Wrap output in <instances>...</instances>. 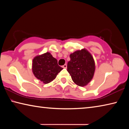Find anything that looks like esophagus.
<instances>
[{
    "instance_id": "34e87169",
    "label": "esophagus",
    "mask_w": 129,
    "mask_h": 129,
    "mask_svg": "<svg viewBox=\"0 0 129 129\" xmlns=\"http://www.w3.org/2000/svg\"><path fill=\"white\" fill-rule=\"evenodd\" d=\"M62 67L64 68H67V64H64V65L62 66Z\"/></svg>"
}]
</instances>
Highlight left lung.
Returning <instances> with one entry per match:
<instances>
[{"label": "left lung", "instance_id": "1", "mask_svg": "<svg viewBox=\"0 0 129 129\" xmlns=\"http://www.w3.org/2000/svg\"><path fill=\"white\" fill-rule=\"evenodd\" d=\"M67 71L76 85L85 86L92 80L95 71L93 56L86 49L78 50L70 54Z\"/></svg>", "mask_w": 129, "mask_h": 129}]
</instances>
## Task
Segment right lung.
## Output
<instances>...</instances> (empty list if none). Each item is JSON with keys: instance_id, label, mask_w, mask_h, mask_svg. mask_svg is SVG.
<instances>
[{"instance_id": "add662e5", "label": "right lung", "mask_w": 129, "mask_h": 129, "mask_svg": "<svg viewBox=\"0 0 129 129\" xmlns=\"http://www.w3.org/2000/svg\"><path fill=\"white\" fill-rule=\"evenodd\" d=\"M62 69L49 52L35 57L32 61V72L44 84H48L55 79Z\"/></svg>"}]
</instances>
